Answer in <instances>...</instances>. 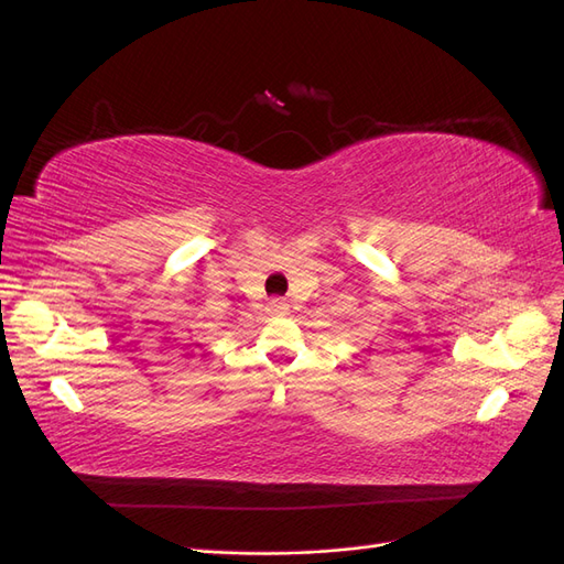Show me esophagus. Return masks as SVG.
Wrapping results in <instances>:
<instances>
[{"label":"esophagus","instance_id":"obj_1","mask_svg":"<svg viewBox=\"0 0 564 564\" xmlns=\"http://www.w3.org/2000/svg\"><path fill=\"white\" fill-rule=\"evenodd\" d=\"M268 315H284L286 311H289V305L284 303V301H280V299H275V301H270L268 303Z\"/></svg>","mask_w":564,"mask_h":564}]
</instances>
